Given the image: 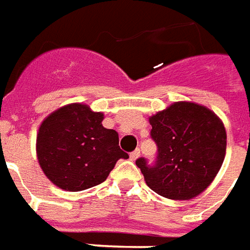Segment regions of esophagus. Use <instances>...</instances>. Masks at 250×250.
Returning <instances> with one entry per match:
<instances>
[{"mask_svg":"<svg viewBox=\"0 0 250 250\" xmlns=\"http://www.w3.org/2000/svg\"><path fill=\"white\" fill-rule=\"evenodd\" d=\"M138 157H140V149H136L134 152L130 153V160H132V161H136Z\"/></svg>","mask_w":250,"mask_h":250,"instance_id":"obj_1","label":"esophagus"}]
</instances>
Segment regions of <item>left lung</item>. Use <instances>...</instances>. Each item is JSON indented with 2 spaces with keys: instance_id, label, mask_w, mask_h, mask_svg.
<instances>
[{
  "instance_id": "left-lung-1",
  "label": "left lung",
  "mask_w": 250,
  "mask_h": 250,
  "mask_svg": "<svg viewBox=\"0 0 250 250\" xmlns=\"http://www.w3.org/2000/svg\"><path fill=\"white\" fill-rule=\"evenodd\" d=\"M150 136L157 144L156 165L136 161L153 192L170 200L201 194L217 176L227 152L221 118L209 107L178 101L149 117Z\"/></svg>"
}]
</instances>
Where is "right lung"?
<instances>
[{"instance_id":"1","label":"right lung","mask_w":250,"mask_h":250,"mask_svg":"<svg viewBox=\"0 0 250 250\" xmlns=\"http://www.w3.org/2000/svg\"><path fill=\"white\" fill-rule=\"evenodd\" d=\"M104 113L89 105L67 104L43 120L36 153L43 174L66 192H80L104 183L120 158L118 133L103 126Z\"/></svg>"}]
</instances>
